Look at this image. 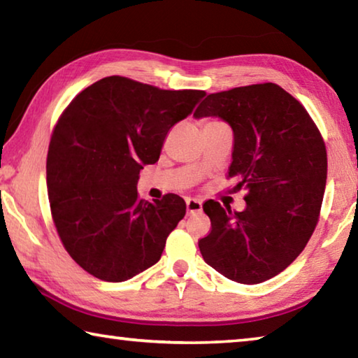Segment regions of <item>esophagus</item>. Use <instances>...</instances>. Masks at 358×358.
Returning a JSON list of instances; mask_svg holds the SVG:
<instances>
[{
    "label": "esophagus",
    "mask_w": 358,
    "mask_h": 358,
    "mask_svg": "<svg viewBox=\"0 0 358 358\" xmlns=\"http://www.w3.org/2000/svg\"><path fill=\"white\" fill-rule=\"evenodd\" d=\"M186 211H187V215L201 213L202 202L197 201V199H186Z\"/></svg>",
    "instance_id": "1"
}]
</instances>
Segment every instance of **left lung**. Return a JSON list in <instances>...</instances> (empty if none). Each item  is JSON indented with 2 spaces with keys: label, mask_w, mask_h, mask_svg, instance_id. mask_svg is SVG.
Returning a JSON list of instances; mask_svg holds the SVG:
<instances>
[{
  "label": "left lung",
  "mask_w": 358,
  "mask_h": 358,
  "mask_svg": "<svg viewBox=\"0 0 358 358\" xmlns=\"http://www.w3.org/2000/svg\"><path fill=\"white\" fill-rule=\"evenodd\" d=\"M194 117L222 120L234 132L229 177L246 192V208L208 201L211 232L202 257L229 280L259 284L299 257L317 224L327 181V151L316 124L275 83L208 94Z\"/></svg>",
  "instance_id": "1"
}]
</instances>
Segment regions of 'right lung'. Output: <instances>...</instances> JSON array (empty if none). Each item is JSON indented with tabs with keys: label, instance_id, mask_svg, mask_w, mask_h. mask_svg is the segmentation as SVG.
<instances>
[{
	"label": "right lung",
	"instance_id": "obj_1",
	"mask_svg": "<svg viewBox=\"0 0 358 358\" xmlns=\"http://www.w3.org/2000/svg\"><path fill=\"white\" fill-rule=\"evenodd\" d=\"M203 96L112 76L85 88L58 120L47 155L48 201L66 251L90 275L123 282L161 259L186 203L177 194L138 199V173L159 159L169 129Z\"/></svg>",
	"mask_w": 358,
	"mask_h": 358
}]
</instances>
